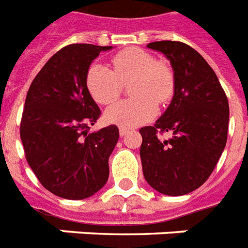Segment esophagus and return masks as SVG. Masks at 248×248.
I'll use <instances>...</instances> for the list:
<instances>
[{
  "label": "esophagus",
  "instance_id": "34e87169",
  "mask_svg": "<svg viewBox=\"0 0 248 248\" xmlns=\"http://www.w3.org/2000/svg\"><path fill=\"white\" fill-rule=\"evenodd\" d=\"M119 133H120V136H125V134L129 133V129H126V128H123V126H120L119 128Z\"/></svg>",
  "mask_w": 248,
  "mask_h": 248
}]
</instances>
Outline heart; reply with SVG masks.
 I'll return each instance as SVG.
<instances>
[{
	"label": "heart",
	"instance_id": "1",
	"mask_svg": "<svg viewBox=\"0 0 248 248\" xmlns=\"http://www.w3.org/2000/svg\"><path fill=\"white\" fill-rule=\"evenodd\" d=\"M132 83L133 100L119 101L106 110V120L123 128H134L151 120L157 103L165 104L174 93V73L164 61H155L151 53L140 48H126L112 57V69L93 64L87 73V87L102 105L118 100L123 83Z\"/></svg>",
	"mask_w": 248,
	"mask_h": 248
}]
</instances>
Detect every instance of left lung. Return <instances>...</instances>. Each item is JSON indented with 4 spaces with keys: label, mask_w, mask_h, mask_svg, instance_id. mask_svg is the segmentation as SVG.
Instances as JSON below:
<instances>
[{
    "label": "left lung",
    "mask_w": 248,
    "mask_h": 248,
    "mask_svg": "<svg viewBox=\"0 0 248 248\" xmlns=\"http://www.w3.org/2000/svg\"><path fill=\"white\" fill-rule=\"evenodd\" d=\"M147 47L170 61L174 94L155 125L140 130L144 179L162 195H187L205 183L224 151L229 105L217 74L191 46L160 41ZM158 131L172 137L162 140Z\"/></svg>",
    "instance_id": "obj_1"
}]
</instances>
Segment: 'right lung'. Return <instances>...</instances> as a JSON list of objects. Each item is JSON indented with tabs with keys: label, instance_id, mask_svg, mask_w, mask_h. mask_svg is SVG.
<instances>
[{
	"label": "right lung",
	"instance_id": "right-lung-1",
	"mask_svg": "<svg viewBox=\"0 0 248 248\" xmlns=\"http://www.w3.org/2000/svg\"><path fill=\"white\" fill-rule=\"evenodd\" d=\"M111 46L69 45L31 82L20 138L25 157L43 187L66 200H84L108 179V157L119 140L116 125L90 133L101 111L87 87V73Z\"/></svg>",
	"mask_w": 248,
	"mask_h": 248
}]
</instances>
